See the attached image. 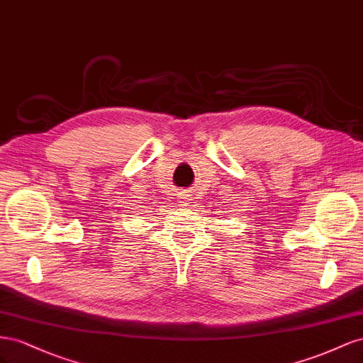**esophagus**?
I'll use <instances>...</instances> for the list:
<instances>
[{"mask_svg": "<svg viewBox=\"0 0 363 363\" xmlns=\"http://www.w3.org/2000/svg\"><path fill=\"white\" fill-rule=\"evenodd\" d=\"M182 203H184V205H185V202H182Z\"/></svg>", "mask_w": 363, "mask_h": 363, "instance_id": "34e87169", "label": "esophagus"}]
</instances>
